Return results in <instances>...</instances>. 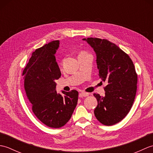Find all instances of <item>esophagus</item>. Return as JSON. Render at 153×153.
<instances>
[{
	"mask_svg": "<svg viewBox=\"0 0 153 153\" xmlns=\"http://www.w3.org/2000/svg\"><path fill=\"white\" fill-rule=\"evenodd\" d=\"M79 95H80L81 97H86L87 96H89V93H86V92H82V93H80Z\"/></svg>",
	"mask_w": 153,
	"mask_h": 153,
	"instance_id": "34e87169",
	"label": "esophagus"
}]
</instances>
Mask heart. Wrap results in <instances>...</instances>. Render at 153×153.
Segmentation results:
<instances>
[{
    "instance_id": "1",
    "label": "heart",
    "mask_w": 153,
    "mask_h": 153,
    "mask_svg": "<svg viewBox=\"0 0 153 153\" xmlns=\"http://www.w3.org/2000/svg\"><path fill=\"white\" fill-rule=\"evenodd\" d=\"M86 54L85 52H84V51H81L79 55H81V54Z\"/></svg>"
}]
</instances>
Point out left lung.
I'll list each match as a JSON object with an SVG mask.
<instances>
[{
	"label": "left lung",
	"instance_id": "1",
	"mask_svg": "<svg viewBox=\"0 0 153 153\" xmlns=\"http://www.w3.org/2000/svg\"><path fill=\"white\" fill-rule=\"evenodd\" d=\"M95 51L99 77L107 82L105 96L94 93L98 102L94 114L103 125L112 126L125 118L137 92V74L130 57L107 39H83Z\"/></svg>",
	"mask_w": 153,
	"mask_h": 153
}]
</instances>
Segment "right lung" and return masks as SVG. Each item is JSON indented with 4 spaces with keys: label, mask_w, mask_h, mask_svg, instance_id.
I'll return each instance as SVG.
<instances>
[{
    "label": "right lung",
    "mask_w": 153,
    "mask_h": 153,
    "mask_svg": "<svg viewBox=\"0 0 153 153\" xmlns=\"http://www.w3.org/2000/svg\"><path fill=\"white\" fill-rule=\"evenodd\" d=\"M59 41H53L35 50L23 71L24 89L34 114L44 124L60 128L69 121L78 100L71 90L58 94L55 80L61 76L54 54Z\"/></svg>",
    "instance_id": "add662e5"
}]
</instances>
